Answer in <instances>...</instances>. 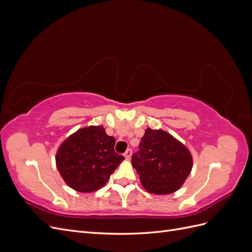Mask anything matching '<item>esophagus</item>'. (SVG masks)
Returning a JSON list of instances; mask_svg holds the SVG:
<instances>
[{"instance_id": "esophagus-1", "label": "esophagus", "mask_w": 252, "mask_h": 252, "mask_svg": "<svg viewBox=\"0 0 252 252\" xmlns=\"http://www.w3.org/2000/svg\"><path fill=\"white\" fill-rule=\"evenodd\" d=\"M131 156H132V150H131L130 148H128V149L125 151L124 157H125L127 159H129V158H131Z\"/></svg>"}]
</instances>
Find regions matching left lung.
Segmentation results:
<instances>
[{
  "label": "left lung",
  "mask_w": 252,
  "mask_h": 252,
  "mask_svg": "<svg viewBox=\"0 0 252 252\" xmlns=\"http://www.w3.org/2000/svg\"><path fill=\"white\" fill-rule=\"evenodd\" d=\"M139 148L131 163L149 193L175 192L191 172L193 159L189 149L162 129L147 128Z\"/></svg>",
  "instance_id": "8db88e82"
}]
</instances>
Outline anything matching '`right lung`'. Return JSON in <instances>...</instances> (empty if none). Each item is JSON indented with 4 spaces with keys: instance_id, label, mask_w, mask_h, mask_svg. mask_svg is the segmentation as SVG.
<instances>
[{
    "instance_id": "add662e5",
    "label": "right lung",
    "mask_w": 252,
    "mask_h": 252,
    "mask_svg": "<svg viewBox=\"0 0 252 252\" xmlns=\"http://www.w3.org/2000/svg\"><path fill=\"white\" fill-rule=\"evenodd\" d=\"M116 139L106 134L103 126L79 129L60 145L57 168L64 182L79 192L102 188L125 158L114 151Z\"/></svg>"
}]
</instances>
